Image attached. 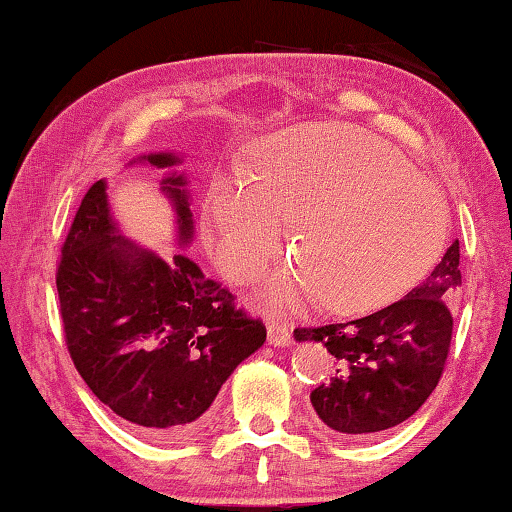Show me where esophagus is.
I'll return each instance as SVG.
<instances>
[{
    "label": "esophagus",
    "instance_id": "esophagus-1",
    "mask_svg": "<svg viewBox=\"0 0 512 512\" xmlns=\"http://www.w3.org/2000/svg\"><path fill=\"white\" fill-rule=\"evenodd\" d=\"M267 341H270L274 348H277V345L283 348V345L293 343V332H290V327L283 325V322H270V325H267Z\"/></svg>",
    "mask_w": 512,
    "mask_h": 512
}]
</instances>
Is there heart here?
Masks as SVG:
<instances>
[{"label": "heart", "instance_id": "obj_1", "mask_svg": "<svg viewBox=\"0 0 512 512\" xmlns=\"http://www.w3.org/2000/svg\"><path fill=\"white\" fill-rule=\"evenodd\" d=\"M212 254L231 279L261 274L293 224V263L265 283L272 304L318 295L336 313L396 300L442 256L444 196L396 148L341 123L283 130L258 148L251 178L222 171L206 194Z\"/></svg>", "mask_w": 512, "mask_h": 512}]
</instances>
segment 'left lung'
<instances>
[{
	"label": "left lung",
	"instance_id": "8db88e82",
	"mask_svg": "<svg viewBox=\"0 0 512 512\" xmlns=\"http://www.w3.org/2000/svg\"><path fill=\"white\" fill-rule=\"evenodd\" d=\"M460 286V242L455 240L426 281L403 300L364 318L297 327V341H318L338 361L332 380L311 391L318 419L350 437L410 419L442 377L453 336L448 304Z\"/></svg>",
	"mask_w": 512,
	"mask_h": 512
}]
</instances>
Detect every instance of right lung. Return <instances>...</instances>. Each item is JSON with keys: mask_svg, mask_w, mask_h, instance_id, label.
Masks as SVG:
<instances>
[{"mask_svg": "<svg viewBox=\"0 0 512 512\" xmlns=\"http://www.w3.org/2000/svg\"><path fill=\"white\" fill-rule=\"evenodd\" d=\"M171 169L176 153L141 157ZM183 174L162 178L176 210L178 240L194 235ZM57 290L70 359L114 414L169 442L201 428L208 407L240 361L265 343V325L235 309L233 295L183 254L167 263L123 238L107 183L84 194L61 247Z\"/></svg>", "mask_w": 512, "mask_h": 512, "instance_id": "1", "label": "right lung"}]
</instances>
